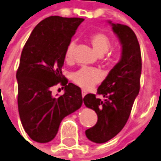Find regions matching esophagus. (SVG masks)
<instances>
[{
  "label": "esophagus",
  "instance_id": "obj_1",
  "mask_svg": "<svg viewBox=\"0 0 161 161\" xmlns=\"http://www.w3.org/2000/svg\"><path fill=\"white\" fill-rule=\"evenodd\" d=\"M81 94H82V97L84 98L85 95L87 94V92H86V91H84V90H82V91H81Z\"/></svg>",
  "mask_w": 161,
  "mask_h": 161
}]
</instances>
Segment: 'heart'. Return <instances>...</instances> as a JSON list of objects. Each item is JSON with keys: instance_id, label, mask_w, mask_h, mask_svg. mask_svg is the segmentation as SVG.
Returning <instances> with one entry per match:
<instances>
[{"instance_id": "1", "label": "heart", "mask_w": 161, "mask_h": 161, "mask_svg": "<svg viewBox=\"0 0 161 161\" xmlns=\"http://www.w3.org/2000/svg\"><path fill=\"white\" fill-rule=\"evenodd\" d=\"M90 42L92 46L93 50L99 55H103L104 53H108L111 42L109 37L104 32H95L90 37ZM74 42H71L68 45L65 51V59L67 61L72 60L73 50H74ZM101 79V72L93 68H81L78 69L72 74V80L79 87L90 90L94 85H96Z\"/></svg>"}]
</instances>
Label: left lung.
I'll use <instances>...</instances> for the list:
<instances>
[{"instance_id":"1","label":"left lung","mask_w":161,"mask_h":161,"mask_svg":"<svg viewBox=\"0 0 161 161\" xmlns=\"http://www.w3.org/2000/svg\"><path fill=\"white\" fill-rule=\"evenodd\" d=\"M111 25L122 44L121 59L98 88L97 94L105 100L101 101L92 93L83 98L86 107L98 115L97 123L85 131L87 138L95 143L107 142L123 129L141 88L142 63L137 36L127 25Z\"/></svg>"}]
</instances>
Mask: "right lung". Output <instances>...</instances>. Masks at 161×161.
I'll list each match as a JSON object with an SVG mask.
<instances>
[{"label": "right lung", "instance_id": "obj_1", "mask_svg": "<svg viewBox=\"0 0 161 161\" xmlns=\"http://www.w3.org/2000/svg\"><path fill=\"white\" fill-rule=\"evenodd\" d=\"M81 18L51 16L33 29L24 45L16 78L18 109L24 130L32 141L53 140L64 117L82 104L81 90L62 75L65 51ZM60 83L65 92L59 98L51 87Z\"/></svg>", "mask_w": 161, "mask_h": 161}]
</instances>
